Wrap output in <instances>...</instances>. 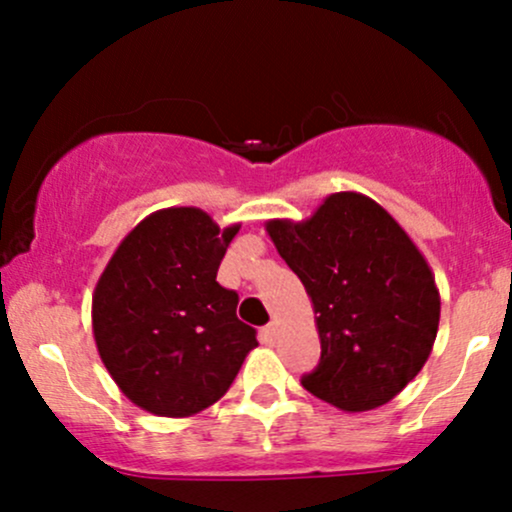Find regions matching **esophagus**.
Segmentation results:
<instances>
[{
	"instance_id": "1",
	"label": "esophagus",
	"mask_w": 512,
	"mask_h": 512,
	"mask_svg": "<svg viewBox=\"0 0 512 512\" xmlns=\"http://www.w3.org/2000/svg\"><path fill=\"white\" fill-rule=\"evenodd\" d=\"M260 337H262L264 344H274V339H276V322H269L267 327H262Z\"/></svg>"
}]
</instances>
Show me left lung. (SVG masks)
Masks as SVG:
<instances>
[{"label":"left lung","mask_w":512,"mask_h":512,"mask_svg":"<svg viewBox=\"0 0 512 512\" xmlns=\"http://www.w3.org/2000/svg\"><path fill=\"white\" fill-rule=\"evenodd\" d=\"M267 233L313 301L320 363L303 387L342 411L383 407L419 375L438 334L426 257L378 202L337 192L310 219Z\"/></svg>","instance_id":"left-lung-1"}]
</instances>
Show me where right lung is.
<instances>
[{"label": "right lung", "mask_w": 512, "mask_h": 512, "mask_svg": "<svg viewBox=\"0 0 512 512\" xmlns=\"http://www.w3.org/2000/svg\"><path fill=\"white\" fill-rule=\"evenodd\" d=\"M207 211H154L127 233L93 291L101 361L137 407L182 419L211 407L257 346L238 293L216 281L236 238Z\"/></svg>", "instance_id": "1"}]
</instances>
